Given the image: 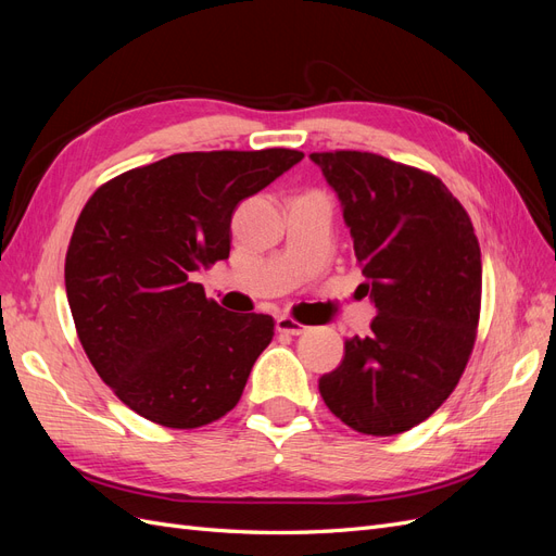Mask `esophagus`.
<instances>
[{
  "mask_svg": "<svg viewBox=\"0 0 556 556\" xmlns=\"http://www.w3.org/2000/svg\"><path fill=\"white\" fill-rule=\"evenodd\" d=\"M276 329H278V331H282V333L299 336V333H304L308 327H306V325H301V323H296V319H294V317H290V315H278V317H276Z\"/></svg>",
  "mask_w": 556,
  "mask_h": 556,
  "instance_id": "1",
  "label": "esophagus"
}]
</instances>
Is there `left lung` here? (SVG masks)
Here are the masks:
<instances>
[{
    "label": "left lung",
    "mask_w": 556,
    "mask_h": 556,
    "mask_svg": "<svg viewBox=\"0 0 556 556\" xmlns=\"http://www.w3.org/2000/svg\"><path fill=\"white\" fill-rule=\"evenodd\" d=\"M339 194L378 315L319 378L327 408L359 433L394 435L441 408L476 343L480 245L441 178L376 153H313Z\"/></svg>",
    "instance_id": "left-lung-1"
}]
</instances>
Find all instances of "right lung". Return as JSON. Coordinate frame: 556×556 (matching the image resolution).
<instances>
[{
    "label": "right lung",
    "mask_w": 556,
    "mask_h": 556,
    "mask_svg": "<svg viewBox=\"0 0 556 556\" xmlns=\"http://www.w3.org/2000/svg\"><path fill=\"white\" fill-rule=\"evenodd\" d=\"M304 153H178L104 182L64 260L83 350L115 396L150 422L197 429L237 406L274 317L227 313L192 282L229 257L231 215Z\"/></svg>",
    "instance_id": "right-lung-1"
}]
</instances>
